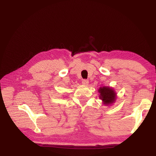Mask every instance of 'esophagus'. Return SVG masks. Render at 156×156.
Returning a JSON list of instances; mask_svg holds the SVG:
<instances>
[{
	"instance_id": "esophagus-1",
	"label": "esophagus",
	"mask_w": 156,
	"mask_h": 156,
	"mask_svg": "<svg viewBox=\"0 0 156 156\" xmlns=\"http://www.w3.org/2000/svg\"><path fill=\"white\" fill-rule=\"evenodd\" d=\"M88 81L87 79H84V80H83L82 81V84H83V85H88Z\"/></svg>"
}]
</instances>
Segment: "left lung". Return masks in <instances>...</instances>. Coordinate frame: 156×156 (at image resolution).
Here are the masks:
<instances>
[{"instance_id":"1","label":"left lung","mask_w":156,"mask_h":156,"mask_svg":"<svg viewBox=\"0 0 156 156\" xmlns=\"http://www.w3.org/2000/svg\"><path fill=\"white\" fill-rule=\"evenodd\" d=\"M100 98L105 105H112L116 101V93L115 90L108 87H103L98 89Z\"/></svg>"}]
</instances>
